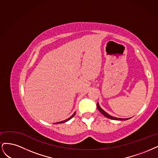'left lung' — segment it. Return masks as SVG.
<instances>
[{"label": "left lung", "instance_id": "8db88e82", "mask_svg": "<svg viewBox=\"0 0 158 158\" xmlns=\"http://www.w3.org/2000/svg\"><path fill=\"white\" fill-rule=\"evenodd\" d=\"M96 106H97V108L98 109V110H99V111L102 114V115H104L106 118H109V119H114V120H122V121H125V120H127V119H130V118H125V119H123V118H115V117H113V116H111V115H110V114H108V113L107 112H106V111L103 110V109H102L101 108H100V106H99V103L98 102H97V104H96Z\"/></svg>", "mask_w": 158, "mask_h": 158}]
</instances>
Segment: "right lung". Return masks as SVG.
<instances>
[{
  "mask_svg": "<svg viewBox=\"0 0 158 158\" xmlns=\"http://www.w3.org/2000/svg\"><path fill=\"white\" fill-rule=\"evenodd\" d=\"M75 113H76V111H75V112L72 115V116H71L70 117V118H69L68 119H65V120H64V121H60V122H58V123H55V124H58V123H65V122H66V121H69V119H72V118H73V117L75 115Z\"/></svg>",
  "mask_w": 158,
  "mask_h": 158,
  "instance_id": "add662e5",
  "label": "right lung"
}]
</instances>
